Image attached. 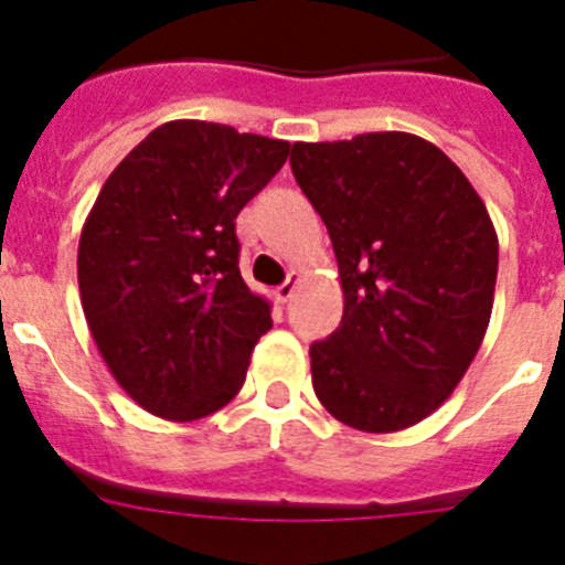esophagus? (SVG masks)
<instances>
[{
    "label": "esophagus",
    "instance_id": "34e87169",
    "mask_svg": "<svg viewBox=\"0 0 565 565\" xmlns=\"http://www.w3.org/2000/svg\"><path fill=\"white\" fill-rule=\"evenodd\" d=\"M299 282H302V274H299V271L288 274L286 282H282V286H277V299H279V302H288V299L294 297V291H297V288H299Z\"/></svg>",
    "mask_w": 565,
    "mask_h": 565
}]
</instances>
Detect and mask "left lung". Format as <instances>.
Returning <instances> with one entry per match:
<instances>
[{
    "instance_id": "8db88e82",
    "label": "left lung",
    "mask_w": 565,
    "mask_h": 565,
    "mask_svg": "<svg viewBox=\"0 0 565 565\" xmlns=\"http://www.w3.org/2000/svg\"><path fill=\"white\" fill-rule=\"evenodd\" d=\"M291 169L331 234L344 311L311 344L337 422L396 433L441 407L483 342L498 234L467 174L411 132L294 143Z\"/></svg>"
}]
</instances>
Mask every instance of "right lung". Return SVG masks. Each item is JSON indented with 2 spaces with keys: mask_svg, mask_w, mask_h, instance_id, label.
I'll return each instance as SVG.
<instances>
[{
  "mask_svg": "<svg viewBox=\"0 0 565 565\" xmlns=\"http://www.w3.org/2000/svg\"><path fill=\"white\" fill-rule=\"evenodd\" d=\"M288 149L226 124H161L89 209L78 239L84 317L115 382L152 416H212L246 382L271 306L239 277L234 221Z\"/></svg>",
  "mask_w": 565,
  "mask_h": 565,
  "instance_id": "right-lung-1",
  "label": "right lung"
}]
</instances>
